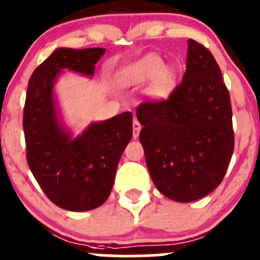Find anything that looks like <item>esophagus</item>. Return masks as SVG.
<instances>
[{"label":"esophagus","instance_id":"esophagus-1","mask_svg":"<svg viewBox=\"0 0 260 260\" xmlns=\"http://www.w3.org/2000/svg\"><path fill=\"white\" fill-rule=\"evenodd\" d=\"M133 138L134 139H138L139 138V134H140V130H141V124L136 120V119H134V122H133Z\"/></svg>","mask_w":260,"mask_h":260}]
</instances>
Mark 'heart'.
I'll use <instances>...</instances> for the list:
<instances>
[{
    "label": "heart",
    "instance_id": "1",
    "mask_svg": "<svg viewBox=\"0 0 260 260\" xmlns=\"http://www.w3.org/2000/svg\"><path fill=\"white\" fill-rule=\"evenodd\" d=\"M152 79L148 87V95L154 101L167 98L176 84V75L171 67L157 55L148 54L122 69L116 77V83L122 88L141 86Z\"/></svg>",
    "mask_w": 260,
    "mask_h": 260
}]
</instances>
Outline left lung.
Returning <instances> with one entry per match:
<instances>
[{
	"instance_id": "8db88e82",
	"label": "left lung",
	"mask_w": 260,
	"mask_h": 260,
	"mask_svg": "<svg viewBox=\"0 0 260 260\" xmlns=\"http://www.w3.org/2000/svg\"><path fill=\"white\" fill-rule=\"evenodd\" d=\"M136 116L152 182L168 199L190 203L222 182L235 136L232 108L216 60L188 40L186 71L167 101L145 102Z\"/></svg>"
}]
</instances>
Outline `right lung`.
Segmentation results:
<instances>
[{
  "mask_svg": "<svg viewBox=\"0 0 260 260\" xmlns=\"http://www.w3.org/2000/svg\"><path fill=\"white\" fill-rule=\"evenodd\" d=\"M104 52L103 48L56 49L28 83L23 113L28 166L46 197L69 211H88L108 199L133 138L130 112L92 122L76 138L60 120L54 86L62 70L93 77Z\"/></svg>",
  "mask_w": 260,
  "mask_h": 260,
  "instance_id": "obj_1",
  "label": "right lung"
}]
</instances>
